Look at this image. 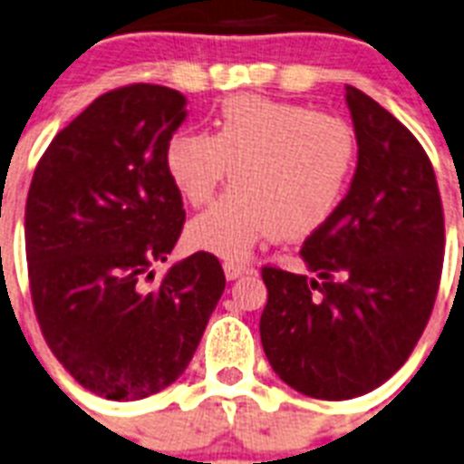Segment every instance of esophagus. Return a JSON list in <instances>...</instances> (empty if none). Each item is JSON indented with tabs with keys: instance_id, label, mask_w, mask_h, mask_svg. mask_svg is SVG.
<instances>
[{
	"instance_id": "obj_1",
	"label": "esophagus",
	"mask_w": 464,
	"mask_h": 464,
	"mask_svg": "<svg viewBox=\"0 0 464 464\" xmlns=\"http://www.w3.org/2000/svg\"><path fill=\"white\" fill-rule=\"evenodd\" d=\"M252 268L247 266V264H240V262H224V276L228 280H236L240 278V276L250 274Z\"/></svg>"
}]
</instances>
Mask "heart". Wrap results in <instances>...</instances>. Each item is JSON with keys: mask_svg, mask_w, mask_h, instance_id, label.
I'll return each mask as SVG.
<instances>
[{"mask_svg": "<svg viewBox=\"0 0 464 464\" xmlns=\"http://www.w3.org/2000/svg\"><path fill=\"white\" fill-rule=\"evenodd\" d=\"M356 155L344 120L243 93L221 103L212 134L169 136L165 169L190 205L208 200L228 174L233 188L190 221L188 243L238 262L262 240H299L328 224L352 184Z\"/></svg>", "mask_w": 464, "mask_h": 464, "instance_id": "obj_1", "label": "heart"}]
</instances>
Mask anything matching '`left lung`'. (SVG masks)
I'll return each mask as SVG.
<instances>
[{
    "mask_svg": "<svg viewBox=\"0 0 464 464\" xmlns=\"http://www.w3.org/2000/svg\"><path fill=\"white\" fill-rule=\"evenodd\" d=\"M358 160L333 219L304 240L309 276L266 266L259 334L276 375L299 394L344 401L406 363L430 321L443 266V209L418 139L346 87Z\"/></svg>",
    "mask_w": 464,
    "mask_h": 464,
    "instance_id": "left-lung-1",
    "label": "left lung"
}]
</instances>
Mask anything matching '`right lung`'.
I'll list each match as a JSON object with an SVG mask.
<instances>
[{
    "label": "right lung",
    "mask_w": 464,
    "mask_h": 464,
    "mask_svg": "<svg viewBox=\"0 0 464 464\" xmlns=\"http://www.w3.org/2000/svg\"><path fill=\"white\" fill-rule=\"evenodd\" d=\"M186 115L177 89L103 93L58 131L27 193V271L46 344L82 387L111 401L177 382L226 287L209 252L146 285L184 226L165 146Z\"/></svg>",
    "instance_id": "obj_1"
}]
</instances>
